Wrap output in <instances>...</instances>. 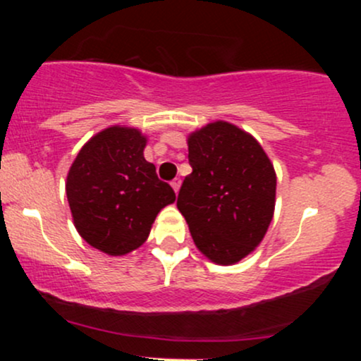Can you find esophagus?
Masks as SVG:
<instances>
[{
  "label": "esophagus",
  "mask_w": 361,
  "mask_h": 361,
  "mask_svg": "<svg viewBox=\"0 0 361 361\" xmlns=\"http://www.w3.org/2000/svg\"><path fill=\"white\" fill-rule=\"evenodd\" d=\"M171 186H173V190H175V193L180 192V186H181V180H180V178H175V180L171 181Z\"/></svg>",
  "instance_id": "1"
}]
</instances>
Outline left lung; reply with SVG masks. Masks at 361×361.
I'll return each mask as SVG.
<instances>
[{
    "label": "left lung",
    "instance_id": "obj_1",
    "mask_svg": "<svg viewBox=\"0 0 361 361\" xmlns=\"http://www.w3.org/2000/svg\"><path fill=\"white\" fill-rule=\"evenodd\" d=\"M193 171L178 193V210L195 246L229 267L263 241L275 212L276 173L250 132L215 120L186 139Z\"/></svg>",
    "mask_w": 361,
    "mask_h": 361
}]
</instances>
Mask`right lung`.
Returning a JSON list of instances; mask_svg holds the SVG:
<instances>
[{
  "label": "right lung",
  "mask_w": 361,
  "mask_h": 361,
  "mask_svg": "<svg viewBox=\"0 0 361 361\" xmlns=\"http://www.w3.org/2000/svg\"><path fill=\"white\" fill-rule=\"evenodd\" d=\"M146 144L139 128L106 127L81 147L69 168L66 195L74 227L109 256L142 246L157 214L176 200L144 157Z\"/></svg>",
  "instance_id": "obj_1"
}]
</instances>
